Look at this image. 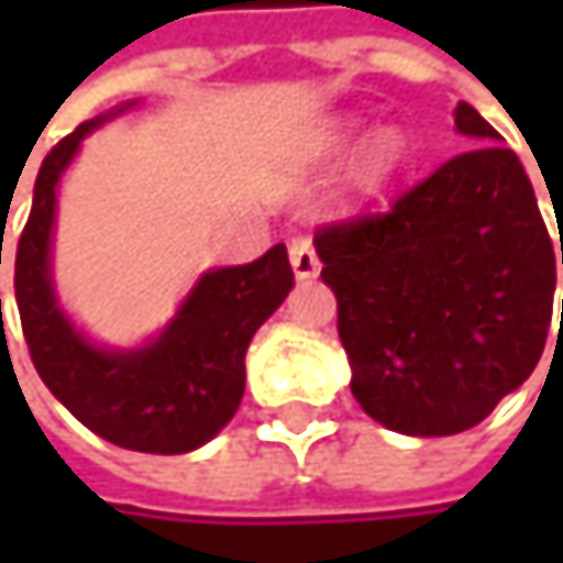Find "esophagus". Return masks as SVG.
<instances>
[{"label":"esophagus","mask_w":563,"mask_h":563,"mask_svg":"<svg viewBox=\"0 0 563 563\" xmlns=\"http://www.w3.org/2000/svg\"><path fill=\"white\" fill-rule=\"evenodd\" d=\"M289 264H292V274L299 280H312L319 274V257H316V247H312V238L309 234H296L289 241Z\"/></svg>","instance_id":"1"}]
</instances>
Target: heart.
<instances>
[{
	"label": "heart",
	"mask_w": 563,
	"mask_h": 563,
	"mask_svg": "<svg viewBox=\"0 0 563 563\" xmlns=\"http://www.w3.org/2000/svg\"><path fill=\"white\" fill-rule=\"evenodd\" d=\"M355 130H358V126H355L352 120L332 123V126L322 133L319 146H322L325 153H339V150H345V146L352 143ZM404 156H407V140H404L400 130H382V133H375V136L365 143V150H362V156H358V163H355V172H352L355 185H358L362 191L382 188L394 172L400 169Z\"/></svg>",
	"instance_id": "obj_1"
}]
</instances>
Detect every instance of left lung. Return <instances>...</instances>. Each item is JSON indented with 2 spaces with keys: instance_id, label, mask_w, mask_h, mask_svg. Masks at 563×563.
<instances>
[{
  "instance_id": "8db88e82",
  "label": "left lung",
  "mask_w": 563,
  "mask_h": 563,
  "mask_svg": "<svg viewBox=\"0 0 563 563\" xmlns=\"http://www.w3.org/2000/svg\"><path fill=\"white\" fill-rule=\"evenodd\" d=\"M456 130L479 146L312 241L339 302L352 394L410 437L486 420L534 372L554 309V244L518 156L466 100Z\"/></svg>"
}]
</instances>
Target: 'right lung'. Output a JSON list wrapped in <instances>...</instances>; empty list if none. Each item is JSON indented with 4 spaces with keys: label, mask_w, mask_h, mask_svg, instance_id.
Wrapping results in <instances>:
<instances>
[{
    "label": "right lung",
    "mask_w": 563,
    "mask_h": 563,
    "mask_svg": "<svg viewBox=\"0 0 563 563\" xmlns=\"http://www.w3.org/2000/svg\"><path fill=\"white\" fill-rule=\"evenodd\" d=\"M97 123L103 120L67 133L35 178L32 214L15 247L22 332L48 391L97 437L140 453H188L234 417L244 397L247 345L286 299L292 267L277 244L254 264L205 274L150 349L100 352L84 342L55 306L48 251L57 178Z\"/></svg>",
    "instance_id": "add662e5"
}]
</instances>
